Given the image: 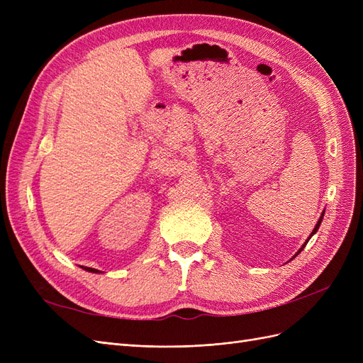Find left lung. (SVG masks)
Wrapping results in <instances>:
<instances>
[{
    "mask_svg": "<svg viewBox=\"0 0 363 363\" xmlns=\"http://www.w3.org/2000/svg\"><path fill=\"white\" fill-rule=\"evenodd\" d=\"M323 218H324V212H323V213H321V216H320V219H318V223H316V225H315V228H313V230H312V233H311V236H309V238H307V240H306V242H304V244H303V247H301V248H300V250H298V251H296V252H295V256H294V257H296V256H298V255H300V252H301V250H303V248H304V247H306V244H307V242H309V239H311V238H312V236H313V235H315V233H316V232H318V228H320V225H321V221H323ZM294 257H292V259H294Z\"/></svg>",
    "mask_w": 363,
    "mask_h": 363,
    "instance_id": "left-lung-1",
    "label": "left lung"
}]
</instances>
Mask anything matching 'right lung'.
Listing matches in <instances>:
<instances>
[{
    "instance_id": "add662e5",
    "label": "right lung",
    "mask_w": 363,
    "mask_h": 363,
    "mask_svg": "<svg viewBox=\"0 0 363 363\" xmlns=\"http://www.w3.org/2000/svg\"><path fill=\"white\" fill-rule=\"evenodd\" d=\"M83 269H86V271H89V272H94V274H96V272H101V271H98V269H95V268H87V267H82Z\"/></svg>"
}]
</instances>
